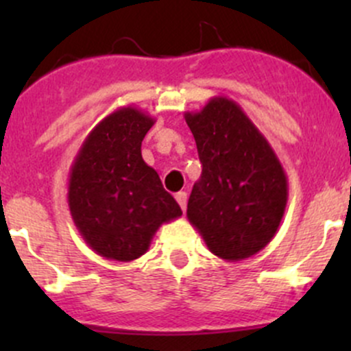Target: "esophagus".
<instances>
[{"instance_id":"esophagus-1","label":"esophagus","mask_w":351,"mask_h":351,"mask_svg":"<svg viewBox=\"0 0 351 351\" xmlns=\"http://www.w3.org/2000/svg\"><path fill=\"white\" fill-rule=\"evenodd\" d=\"M175 198H176V202H178V204H180V207H182L183 210H185V208H186V200H189V195H186V192H178L175 195Z\"/></svg>"}]
</instances>
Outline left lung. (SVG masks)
Wrapping results in <instances>:
<instances>
[{
	"mask_svg": "<svg viewBox=\"0 0 351 351\" xmlns=\"http://www.w3.org/2000/svg\"><path fill=\"white\" fill-rule=\"evenodd\" d=\"M185 120L197 143L202 175L189 198L186 217L208 250L241 261L277 234L287 207L284 166L236 101L214 97Z\"/></svg>",
	"mask_w": 351,
	"mask_h": 351,
	"instance_id": "1",
	"label": "left lung"
}]
</instances>
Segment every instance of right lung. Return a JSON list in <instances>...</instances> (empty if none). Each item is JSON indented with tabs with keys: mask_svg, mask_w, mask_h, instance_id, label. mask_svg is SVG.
<instances>
[{
	"mask_svg": "<svg viewBox=\"0 0 351 351\" xmlns=\"http://www.w3.org/2000/svg\"><path fill=\"white\" fill-rule=\"evenodd\" d=\"M154 122L132 105L115 110L88 134L71 165V217L88 246L107 260H137L156 231L182 215L141 154Z\"/></svg>",
	"mask_w": 351,
	"mask_h": 351,
	"instance_id": "1",
	"label": "right lung"
}]
</instances>
